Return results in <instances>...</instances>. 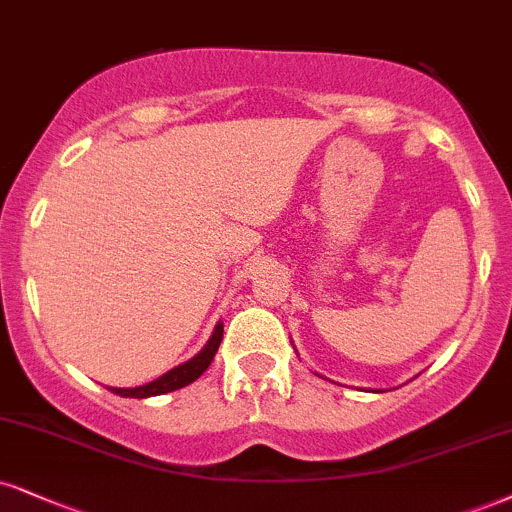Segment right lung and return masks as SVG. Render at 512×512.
<instances>
[{
	"instance_id": "right-lung-1",
	"label": "right lung",
	"mask_w": 512,
	"mask_h": 512,
	"mask_svg": "<svg viewBox=\"0 0 512 512\" xmlns=\"http://www.w3.org/2000/svg\"><path fill=\"white\" fill-rule=\"evenodd\" d=\"M221 338H224V324L217 322L212 336H209V341L205 343V348H202L195 357H190L188 362L169 369V372L162 374V377L155 381H150V384L135 386V389H116V386H109V391L116 393V396H123V398H150V396H162V393L183 389V386L193 384V381L200 377V374L205 372L209 365H212L214 355H217V350H219Z\"/></svg>"
}]
</instances>
